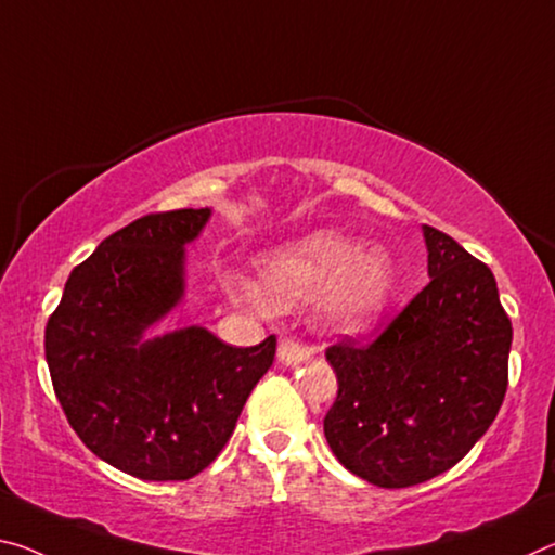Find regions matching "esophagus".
Wrapping results in <instances>:
<instances>
[{
	"instance_id": "esophagus-1",
	"label": "esophagus",
	"mask_w": 555,
	"mask_h": 555,
	"mask_svg": "<svg viewBox=\"0 0 555 555\" xmlns=\"http://www.w3.org/2000/svg\"><path fill=\"white\" fill-rule=\"evenodd\" d=\"M311 356V348L296 338L279 340V360L286 365H296Z\"/></svg>"
}]
</instances>
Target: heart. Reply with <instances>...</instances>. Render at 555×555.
<instances>
[{"label":"heart","instance_id":"heart-1","mask_svg":"<svg viewBox=\"0 0 555 555\" xmlns=\"http://www.w3.org/2000/svg\"><path fill=\"white\" fill-rule=\"evenodd\" d=\"M263 294L279 306L323 298V311L340 328L356 331L383 311L390 294L388 259L363 251L338 232H315L263 261Z\"/></svg>","mask_w":555,"mask_h":555}]
</instances>
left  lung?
I'll return each instance as SVG.
<instances>
[{
  "label": "left lung",
  "instance_id": "left-lung-1",
  "mask_svg": "<svg viewBox=\"0 0 555 555\" xmlns=\"http://www.w3.org/2000/svg\"><path fill=\"white\" fill-rule=\"evenodd\" d=\"M429 284L371 343L325 348L338 395L323 417L333 454L383 489L452 469L487 433L508 385L512 319L496 279L425 224Z\"/></svg>",
  "mask_w": 555,
  "mask_h": 555
}]
</instances>
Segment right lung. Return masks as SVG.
<instances>
[{"instance_id":"add662e5","label":"right lung","mask_w":555,"mask_h":555,"mask_svg":"<svg viewBox=\"0 0 555 555\" xmlns=\"http://www.w3.org/2000/svg\"><path fill=\"white\" fill-rule=\"evenodd\" d=\"M209 209L135 219L99 244L66 281L43 350L61 410L111 467L145 481H184L224 450L276 336L234 348L205 328L143 343L182 296V246Z\"/></svg>"}]
</instances>
